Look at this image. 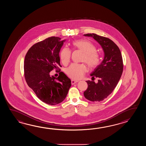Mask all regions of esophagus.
<instances>
[{"label":"esophagus","mask_w":146,"mask_h":146,"mask_svg":"<svg viewBox=\"0 0 146 146\" xmlns=\"http://www.w3.org/2000/svg\"><path fill=\"white\" fill-rule=\"evenodd\" d=\"M78 81L74 80H72V84L73 85L74 84H76L77 82H78Z\"/></svg>","instance_id":"esophagus-1"}]
</instances>
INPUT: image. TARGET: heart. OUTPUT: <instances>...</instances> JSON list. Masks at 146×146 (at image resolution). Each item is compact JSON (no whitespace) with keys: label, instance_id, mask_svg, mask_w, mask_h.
Masks as SVG:
<instances>
[{"label":"heart","instance_id":"1","mask_svg":"<svg viewBox=\"0 0 146 146\" xmlns=\"http://www.w3.org/2000/svg\"><path fill=\"white\" fill-rule=\"evenodd\" d=\"M74 48L80 50L84 53L82 61L85 62L91 68H96L99 65L101 57L96 52V47L93 44L86 40H74L72 43ZM71 50L67 47L63 48L60 53V58L63 64H67L70 59ZM87 67L84 65L73 63L66 69V73L69 77L78 80L83 77L87 72Z\"/></svg>","mask_w":146,"mask_h":146}]
</instances>
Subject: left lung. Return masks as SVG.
I'll list each match as a JSON object with an SVG mask.
<instances>
[{
  "instance_id": "8db88e82",
  "label": "left lung",
  "mask_w": 146,
  "mask_h": 146,
  "mask_svg": "<svg viewBox=\"0 0 146 146\" xmlns=\"http://www.w3.org/2000/svg\"><path fill=\"white\" fill-rule=\"evenodd\" d=\"M84 35L93 37L100 44L104 53L102 62L90 74L93 79L98 78V82L86 81L88 87L84 93L88 100L100 102L112 93L121 77L123 71L122 56L117 45L109 38L94 33Z\"/></svg>"
}]
</instances>
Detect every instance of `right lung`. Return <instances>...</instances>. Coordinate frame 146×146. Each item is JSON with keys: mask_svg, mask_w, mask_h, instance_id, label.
I'll list each match as a JSON object with an SVG mask.
<instances>
[{"mask_svg": "<svg viewBox=\"0 0 146 146\" xmlns=\"http://www.w3.org/2000/svg\"><path fill=\"white\" fill-rule=\"evenodd\" d=\"M52 36L34 44L28 50L24 62L25 77L29 87L37 98L49 105L62 102L71 87V80L64 72L57 78L50 75L55 69L60 70L59 53L64 42Z\"/></svg>", "mask_w": 146, "mask_h": 146, "instance_id": "1", "label": "right lung"}]
</instances>
